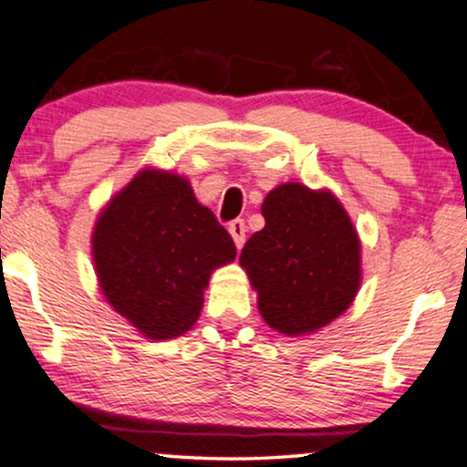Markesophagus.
<instances>
[{
  "label": "esophagus",
  "instance_id": "obj_1",
  "mask_svg": "<svg viewBox=\"0 0 467 467\" xmlns=\"http://www.w3.org/2000/svg\"><path fill=\"white\" fill-rule=\"evenodd\" d=\"M228 233H230V237H233L234 245H237L241 250V245L245 244V222L244 220H233L228 223Z\"/></svg>",
  "mask_w": 467,
  "mask_h": 467
}]
</instances>
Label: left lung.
I'll return each instance as SVG.
<instances>
[{"instance_id": "8db88e82", "label": "left lung", "mask_w": 467, "mask_h": 467, "mask_svg": "<svg viewBox=\"0 0 467 467\" xmlns=\"http://www.w3.org/2000/svg\"><path fill=\"white\" fill-rule=\"evenodd\" d=\"M265 228L241 252L267 326L297 336L332 323L359 288V239L329 192L286 182L263 202Z\"/></svg>"}]
</instances>
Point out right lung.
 <instances>
[{
  "label": "right lung",
  "instance_id": "1",
  "mask_svg": "<svg viewBox=\"0 0 467 467\" xmlns=\"http://www.w3.org/2000/svg\"><path fill=\"white\" fill-rule=\"evenodd\" d=\"M108 302L146 338L185 334L211 271L237 256L228 230L181 176L144 170L105 206L92 234Z\"/></svg>",
  "mask_w": 467,
  "mask_h": 467
}]
</instances>
